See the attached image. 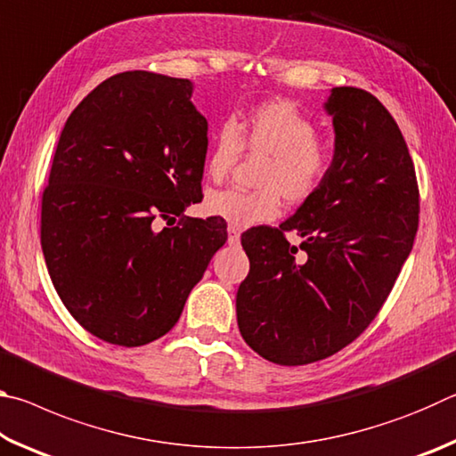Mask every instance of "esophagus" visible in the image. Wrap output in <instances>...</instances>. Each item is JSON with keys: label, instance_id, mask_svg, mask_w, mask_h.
Segmentation results:
<instances>
[{"label": "esophagus", "instance_id": "1", "mask_svg": "<svg viewBox=\"0 0 456 456\" xmlns=\"http://www.w3.org/2000/svg\"><path fill=\"white\" fill-rule=\"evenodd\" d=\"M239 239H241V231H239V227L229 225L227 227V243L229 245H237Z\"/></svg>", "mask_w": 456, "mask_h": 456}]
</instances>
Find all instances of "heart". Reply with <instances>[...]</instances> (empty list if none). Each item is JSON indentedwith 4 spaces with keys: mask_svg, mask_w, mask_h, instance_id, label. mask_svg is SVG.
Wrapping results in <instances>:
<instances>
[{
    "mask_svg": "<svg viewBox=\"0 0 456 456\" xmlns=\"http://www.w3.org/2000/svg\"><path fill=\"white\" fill-rule=\"evenodd\" d=\"M245 151L264 159L257 173V191L223 189L205 197V213L233 227H251L273 221L281 197L291 205L305 203L326 181L331 154L318 138V126L289 100H267L215 130L205 171L219 183L233 171Z\"/></svg>",
    "mask_w": 456,
    "mask_h": 456,
    "instance_id": "heart-1",
    "label": "heart"
}]
</instances>
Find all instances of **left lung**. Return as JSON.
I'll use <instances>...</instances> for the list:
<instances>
[{"label": "left lung", "instance_id": "8db88e82", "mask_svg": "<svg viewBox=\"0 0 456 456\" xmlns=\"http://www.w3.org/2000/svg\"><path fill=\"white\" fill-rule=\"evenodd\" d=\"M323 108L336 133L326 181L280 229L241 237L249 275L237 289L239 331L281 366L312 364L354 342L380 312L419 229L414 163L380 100L339 86ZM288 230L303 237L299 248L284 239Z\"/></svg>", "mask_w": 456, "mask_h": 456}]
</instances>
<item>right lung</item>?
Returning a JSON list of instances; mask_svg holds the SVG:
<instances>
[{"label": "right lung", "instance_id": "right-lung-1", "mask_svg": "<svg viewBox=\"0 0 456 456\" xmlns=\"http://www.w3.org/2000/svg\"><path fill=\"white\" fill-rule=\"evenodd\" d=\"M191 96V80L120 72L60 134L42 197L44 259L72 318L108 344L165 336L227 241L217 217L152 227L200 195L209 126Z\"/></svg>", "mask_w": 456, "mask_h": 456}]
</instances>
